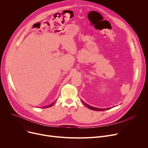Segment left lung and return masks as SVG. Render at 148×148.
<instances>
[{
	"mask_svg": "<svg viewBox=\"0 0 148 148\" xmlns=\"http://www.w3.org/2000/svg\"><path fill=\"white\" fill-rule=\"evenodd\" d=\"M83 103L87 107H88L89 108H90V109L91 110H97V111H103V110H108V109H110V108H96V107H92L88 104H87L86 103H85L84 102H83L82 101Z\"/></svg>",
	"mask_w": 148,
	"mask_h": 148,
	"instance_id": "obj_1",
	"label": "left lung"
}]
</instances>
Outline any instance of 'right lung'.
<instances>
[{"instance_id":"right-lung-1","label":"right lung","mask_w":148,"mask_h":148,"mask_svg":"<svg viewBox=\"0 0 148 148\" xmlns=\"http://www.w3.org/2000/svg\"><path fill=\"white\" fill-rule=\"evenodd\" d=\"M54 103H53L52 104H51L50 106H46V107H42V108H48V107H51V106H52L53 104H54Z\"/></svg>"}]
</instances>
